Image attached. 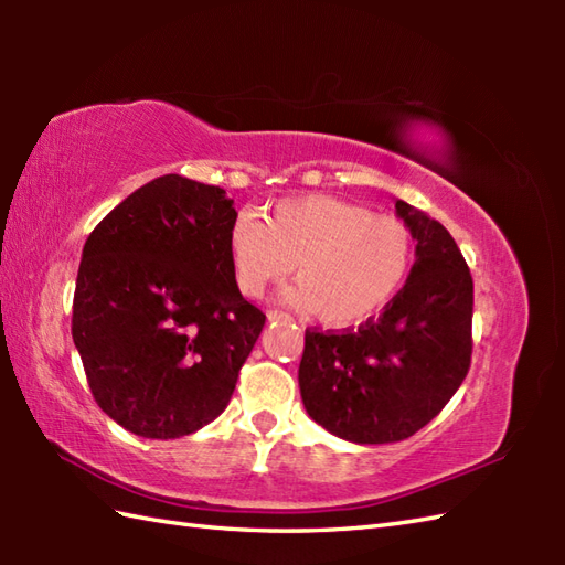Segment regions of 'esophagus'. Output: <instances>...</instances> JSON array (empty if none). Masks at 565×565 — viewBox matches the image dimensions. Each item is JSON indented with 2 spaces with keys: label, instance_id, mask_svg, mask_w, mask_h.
Masks as SVG:
<instances>
[{
  "label": "esophagus",
  "instance_id": "34e87169",
  "mask_svg": "<svg viewBox=\"0 0 565 565\" xmlns=\"http://www.w3.org/2000/svg\"><path fill=\"white\" fill-rule=\"evenodd\" d=\"M267 318H269V320H291L289 313H284V310H274V308L267 310Z\"/></svg>",
  "mask_w": 565,
  "mask_h": 565
}]
</instances>
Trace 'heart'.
Wrapping results in <instances>:
<instances>
[{
  "instance_id": "b5f03b06",
  "label": "heart",
  "mask_w": 565,
  "mask_h": 565,
  "mask_svg": "<svg viewBox=\"0 0 565 565\" xmlns=\"http://www.w3.org/2000/svg\"><path fill=\"white\" fill-rule=\"evenodd\" d=\"M233 279L257 298L294 271L286 294L296 308L316 310L330 328L376 316L401 291L413 264L411 231L359 203L308 194L276 203L267 221L239 211L227 231Z\"/></svg>"
}]
</instances>
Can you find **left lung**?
<instances>
[{"mask_svg": "<svg viewBox=\"0 0 565 565\" xmlns=\"http://www.w3.org/2000/svg\"><path fill=\"white\" fill-rule=\"evenodd\" d=\"M415 264L379 318L356 330H306L298 386L308 415L356 444L413 437L437 417L471 366L473 279L439 221L395 201Z\"/></svg>", "mask_w": 565, "mask_h": 565, "instance_id": "left-lung-1", "label": "left lung"}]
</instances>
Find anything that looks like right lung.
<instances>
[{"instance_id":"right-lung-1","label":"right lung","mask_w":565,"mask_h":565,"mask_svg":"<svg viewBox=\"0 0 565 565\" xmlns=\"http://www.w3.org/2000/svg\"><path fill=\"white\" fill-rule=\"evenodd\" d=\"M225 189L164 174L134 191L82 249L72 340L94 401L146 439L213 423L267 316L233 279Z\"/></svg>"}]
</instances>
